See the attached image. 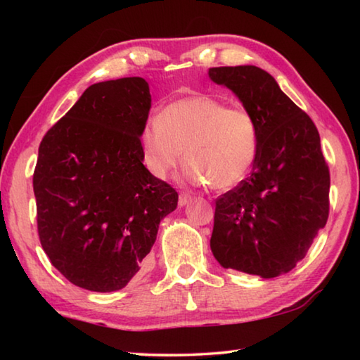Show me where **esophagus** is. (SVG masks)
Returning <instances> with one entry per match:
<instances>
[{
  "label": "esophagus",
  "mask_w": 360,
  "mask_h": 360,
  "mask_svg": "<svg viewBox=\"0 0 360 360\" xmlns=\"http://www.w3.org/2000/svg\"><path fill=\"white\" fill-rule=\"evenodd\" d=\"M193 200V195L188 192H181L179 193V206H186Z\"/></svg>",
  "instance_id": "34e87169"
}]
</instances>
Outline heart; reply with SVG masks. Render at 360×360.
I'll use <instances>...</instances> for the list:
<instances>
[{"mask_svg":"<svg viewBox=\"0 0 360 360\" xmlns=\"http://www.w3.org/2000/svg\"><path fill=\"white\" fill-rule=\"evenodd\" d=\"M143 160L157 179H167L184 152L186 178L229 191L246 179L259 154L255 115L211 95L169 103L144 125L139 136Z\"/></svg>","mask_w":360,"mask_h":360,"instance_id":"heart-1","label":"heart"}]
</instances>
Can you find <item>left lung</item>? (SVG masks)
I'll use <instances>...</instances> for the list:
<instances>
[{"instance_id": "1", "label": "left lung", "mask_w": 360, "mask_h": 360, "mask_svg": "<svg viewBox=\"0 0 360 360\" xmlns=\"http://www.w3.org/2000/svg\"><path fill=\"white\" fill-rule=\"evenodd\" d=\"M259 124L252 173L216 200L211 251L224 268L276 278L289 273L328 217L330 173L319 131L271 75L257 66L210 68Z\"/></svg>"}]
</instances>
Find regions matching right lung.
Masks as SVG:
<instances>
[{
  "label": "right lung",
  "mask_w": 360,
  "mask_h": 360,
  "mask_svg": "<svg viewBox=\"0 0 360 360\" xmlns=\"http://www.w3.org/2000/svg\"><path fill=\"white\" fill-rule=\"evenodd\" d=\"M149 84L90 85L39 144L33 174L41 246L79 288H125L154 246L178 192L143 165Z\"/></svg>",
  "instance_id": "obj_1"
}]
</instances>
